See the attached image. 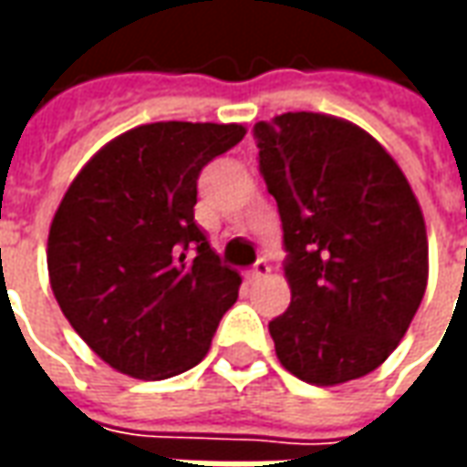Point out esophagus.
Listing matches in <instances>:
<instances>
[{"instance_id": "esophagus-1", "label": "esophagus", "mask_w": 467, "mask_h": 467, "mask_svg": "<svg viewBox=\"0 0 467 467\" xmlns=\"http://www.w3.org/2000/svg\"><path fill=\"white\" fill-rule=\"evenodd\" d=\"M267 275H270V265L265 260H257L253 270H250V280H265Z\"/></svg>"}]
</instances>
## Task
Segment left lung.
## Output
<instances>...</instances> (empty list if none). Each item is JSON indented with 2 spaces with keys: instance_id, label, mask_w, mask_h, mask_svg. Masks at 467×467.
I'll return each instance as SVG.
<instances>
[{
  "instance_id": "obj_1",
  "label": "left lung",
  "mask_w": 467,
  "mask_h": 467,
  "mask_svg": "<svg viewBox=\"0 0 467 467\" xmlns=\"http://www.w3.org/2000/svg\"><path fill=\"white\" fill-rule=\"evenodd\" d=\"M277 202L290 307L270 323L277 360L343 385L390 358L428 285V234L410 182L375 137L320 112L254 124Z\"/></svg>"
}]
</instances>
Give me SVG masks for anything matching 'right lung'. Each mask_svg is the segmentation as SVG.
Masks as SVG:
<instances>
[{"instance_id":"add662e5","label":"right lung","mask_w":467,"mask_h":467,"mask_svg":"<svg viewBox=\"0 0 467 467\" xmlns=\"http://www.w3.org/2000/svg\"><path fill=\"white\" fill-rule=\"evenodd\" d=\"M244 132L243 124H140L69 184L47 240L49 285L109 368L164 380L210 350L243 280L194 223L197 177Z\"/></svg>"}]
</instances>
